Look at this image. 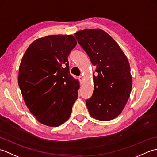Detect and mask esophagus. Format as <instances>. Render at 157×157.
Wrapping results in <instances>:
<instances>
[{
  "label": "esophagus",
  "mask_w": 157,
  "mask_h": 157,
  "mask_svg": "<svg viewBox=\"0 0 157 157\" xmlns=\"http://www.w3.org/2000/svg\"><path fill=\"white\" fill-rule=\"evenodd\" d=\"M79 81H80V82L82 83L83 81H84V77H83V76H79Z\"/></svg>",
  "instance_id": "obj_1"
}]
</instances>
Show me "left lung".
<instances>
[{"instance_id": "obj_1", "label": "left lung", "mask_w": 157, "mask_h": 157, "mask_svg": "<svg viewBox=\"0 0 157 157\" xmlns=\"http://www.w3.org/2000/svg\"><path fill=\"white\" fill-rule=\"evenodd\" d=\"M74 35L96 67L94 92L86 101L90 115L100 121L115 119L124 109L132 90L128 58L115 40L101 29H85Z\"/></svg>"}]
</instances>
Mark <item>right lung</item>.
I'll return each mask as SVG.
<instances>
[{"mask_svg":"<svg viewBox=\"0 0 157 157\" xmlns=\"http://www.w3.org/2000/svg\"><path fill=\"white\" fill-rule=\"evenodd\" d=\"M77 44L72 35L36 39L23 56L18 84L26 106L43 125L57 127L71 115L79 81L69 73L68 56Z\"/></svg>","mask_w":157,"mask_h":157,"instance_id":"add662e5","label":"right lung"}]
</instances>
